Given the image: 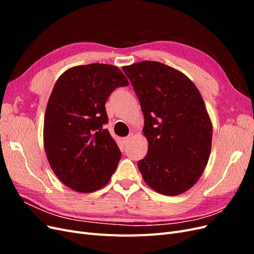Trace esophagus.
I'll list each match as a JSON object with an SVG mask.
<instances>
[{"instance_id": "34e87169", "label": "esophagus", "mask_w": 254, "mask_h": 254, "mask_svg": "<svg viewBox=\"0 0 254 254\" xmlns=\"http://www.w3.org/2000/svg\"><path fill=\"white\" fill-rule=\"evenodd\" d=\"M132 137H133V134L131 133V134H129L128 136L124 137V139H123V140H124V143H125V144H127V143H128V142H129L130 140H131V139H132Z\"/></svg>"}]
</instances>
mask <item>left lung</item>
Masks as SVG:
<instances>
[{
  "instance_id": "obj_1",
  "label": "left lung",
  "mask_w": 254,
  "mask_h": 254,
  "mask_svg": "<svg viewBox=\"0 0 254 254\" xmlns=\"http://www.w3.org/2000/svg\"><path fill=\"white\" fill-rule=\"evenodd\" d=\"M144 113L148 151L137 167L157 193L180 195L209 161L213 127L203 98L188 76L158 61L123 66Z\"/></svg>"
}]
</instances>
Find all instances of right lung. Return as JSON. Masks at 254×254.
I'll return each mask as SVG.
<instances>
[{
	"mask_svg": "<svg viewBox=\"0 0 254 254\" xmlns=\"http://www.w3.org/2000/svg\"><path fill=\"white\" fill-rule=\"evenodd\" d=\"M118 66L76 65L59 76L47 105L43 143L51 168L67 188L92 193L111 179L121 159L119 146L104 124L105 104L128 86Z\"/></svg>",
	"mask_w": 254,
	"mask_h": 254,
	"instance_id": "1",
	"label": "right lung"
}]
</instances>
